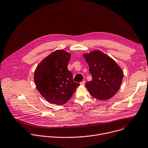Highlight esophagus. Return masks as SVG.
I'll list each match as a JSON object with an SVG mask.
<instances>
[{
    "mask_svg": "<svg viewBox=\"0 0 148 148\" xmlns=\"http://www.w3.org/2000/svg\"><path fill=\"white\" fill-rule=\"evenodd\" d=\"M85 81H82V82H80V84H81V85H83V86H84V85H85Z\"/></svg>",
    "mask_w": 148,
    "mask_h": 148,
    "instance_id": "obj_1",
    "label": "esophagus"
}]
</instances>
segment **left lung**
I'll list each match as a JSON object with an SVG mask.
<instances>
[{
    "instance_id": "1",
    "label": "left lung",
    "mask_w": 148,
    "mask_h": 148,
    "mask_svg": "<svg viewBox=\"0 0 148 148\" xmlns=\"http://www.w3.org/2000/svg\"><path fill=\"white\" fill-rule=\"evenodd\" d=\"M82 56L92 77V81L85 84L90 94L101 101L110 99L120 88L123 70L111 57L101 51L94 50Z\"/></svg>"
}]
</instances>
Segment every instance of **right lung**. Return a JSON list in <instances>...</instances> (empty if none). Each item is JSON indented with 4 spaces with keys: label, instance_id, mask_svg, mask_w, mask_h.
<instances>
[{
    "label": "right lung",
    "instance_id": "1",
    "mask_svg": "<svg viewBox=\"0 0 148 148\" xmlns=\"http://www.w3.org/2000/svg\"><path fill=\"white\" fill-rule=\"evenodd\" d=\"M70 58V53L56 50L44 58L35 69L34 79L36 88L52 104H65L79 85L73 81L72 73L68 70Z\"/></svg>",
    "mask_w": 148,
    "mask_h": 148
}]
</instances>
